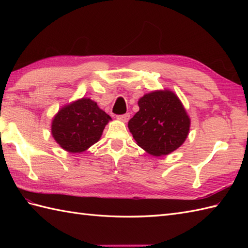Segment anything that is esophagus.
Masks as SVG:
<instances>
[{
  "label": "esophagus",
  "mask_w": 248,
  "mask_h": 248,
  "mask_svg": "<svg viewBox=\"0 0 248 248\" xmlns=\"http://www.w3.org/2000/svg\"><path fill=\"white\" fill-rule=\"evenodd\" d=\"M119 120L121 121H124V123H127V121L129 120L130 118V114L129 113H125V114H123V115H119L117 117Z\"/></svg>",
  "instance_id": "34e87169"
}]
</instances>
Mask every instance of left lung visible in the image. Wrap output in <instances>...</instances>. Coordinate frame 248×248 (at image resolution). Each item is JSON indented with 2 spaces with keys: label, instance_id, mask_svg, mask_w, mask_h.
<instances>
[{
  "label": "left lung",
  "instance_id": "8db88e82",
  "mask_svg": "<svg viewBox=\"0 0 248 248\" xmlns=\"http://www.w3.org/2000/svg\"><path fill=\"white\" fill-rule=\"evenodd\" d=\"M139 107L128 127L140 147L152 155L161 156L184 143L189 118L175 93L170 91L147 93L139 100Z\"/></svg>",
  "mask_w": 248,
  "mask_h": 248
}]
</instances>
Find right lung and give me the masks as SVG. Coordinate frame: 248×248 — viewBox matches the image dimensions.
<instances>
[{
    "label": "right lung",
    "mask_w": 248,
    "mask_h": 248,
    "mask_svg": "<svg viewBox=\"0 0 248 248\" xmlns=\"http://www.w3.org/2000/svg\"><path fill=\"white\" fill-rule=\"evenodd\" d=\"M110 120L91 99H80L62 108L52 121V135L62 148L82 152L97 143Z\"/></svg>",
    "instance_id": "1"
}]
</instances>
